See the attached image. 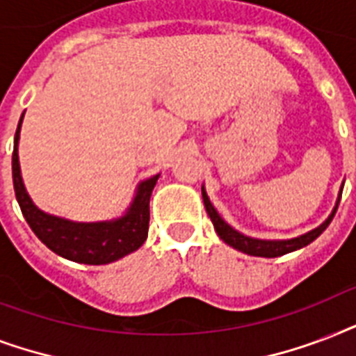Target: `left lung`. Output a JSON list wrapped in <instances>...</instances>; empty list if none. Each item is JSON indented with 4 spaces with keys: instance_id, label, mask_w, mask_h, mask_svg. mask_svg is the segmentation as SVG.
<instances>
[{
    "instance_id": "8db88e82",
    "label": "left lung",
    "mask_w": 356,
    "mask_h": 356,
    "mask_svg": "<svg viewBox=\"0 0 356 356\" xmlns=\"http://www.w3.org/2000/svg\"><path fill=\"white\" fill-rule=\"evenodd\" d=\"M201 194H203V203H205L207 214L211 216V222L212 225H214V229H216L218 236L222 238L225 243H229L231 248L242 251V253L253 254V257H266V259H273V257H281V254L292 253L296 249H301L305 248V245H309L310 242H314L316 238L320 236V234L329 227V223L332 222V218L337 214L338 203H340V197H338L337 207H334V211L331 212V216L327 218L320 227L312 229V231H309L307 234H301V236L298 238H290V240H259V238L245 236V234L238 233L236 229L231 227V225L218 214L216 209L212 207L211 200H209V195H207L203 186H201Z\"/></svg>"
}]
</instances>
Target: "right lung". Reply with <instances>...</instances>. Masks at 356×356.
<instances>
[{
  "instance_id": "obj_1",
  "label": "right lung",
  "mask_w": 356,
  "mask_h": 356,
  "mask_svg": "<svg viewBox=\"0 0 356 356\" xmlns=\"http://www.w3.org/2000/svg\"><path fill=\"white\" fill-rule=\"evenodd\" d=\"M24 114L19 118L18 129L14 134L13 151V183L16 200L22 214L33 229V233L58 257L74 260L79 264H108L133 253L145 242L149 229V197L155 188L159 175L145 179L138 184L133 203L129 205L122 218L111 222H72L64 218L53 216L40 211L31 201L29 194L22 181L18 161L19 127Z\"/></svg>"
}]
</instances>
